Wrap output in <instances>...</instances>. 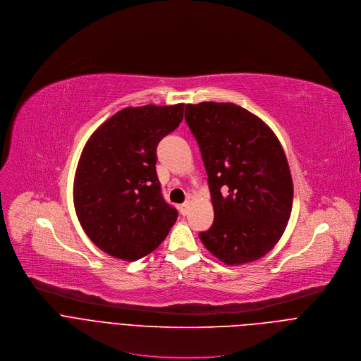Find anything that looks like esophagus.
<instances>
[{"label":"esophagus","instance_id":"34e87169","mask_svg":"<svg viewBox=\"0 0 361 361\" xmlns=\"http://www.w3.org/2000/svg\"><path fill=\"white\" fill-rule=\"evenodd\" d=\"M180 213L185 216V214H188V212H189V202H185V203H182L180 204Z\"/></svg>","mask_w":361,"mask_h":361}]
</instances>
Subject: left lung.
I'll return each mask as SVG.
<instances>
[{
	"instance_id": "obj_1",
	"label": "left lung",
	"mask_w": 361,
	"mask_h": 361,
	"mask_svg": "<svg viewBox=\"0 0 361 361\" xmlns=\"http://www.w3.org/2000/svg\"><path fill=\"white\" fill-rule=\"evenodd\" d=\"M185 119L202 154L214 221L199 238L229 266L264 256L281 238L293 180L273 130L231 102L188 104Z\"/></svg>"
}]
</instances>
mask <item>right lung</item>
<instances>
[{
  "label": "right lung",
  "instance_id": "1",
  "mask_svg": "<svg viewBox=\"0 0 361 361\" xmlns=\"http://www.w3.org/2000/svg\"><path fill=\"white\" fill-rule=\"evenodd\" d=\"M185 104L128 106L106 119L81 154L74 204L88 238L133 262L154 252L178 219L157 175V147L183 119Z\"/></svg>",
  "mask_w": 361,
  "mask_h": 361
}]
</instances>
